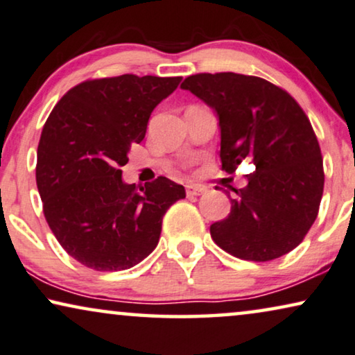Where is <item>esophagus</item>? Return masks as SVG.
Returning <instances> with one entry per match:
<instances>
[{
  "mask_svg": "<svg viewBox=\"0 0 355 355\" xmlns=\"http://www.w3.org/2000/svg\"><path fill=\"white\" fill-rule=\"evenodd\" d=\"M206 190L200 185H187V195L188 196H200Z\"/></svg>",
  "mask_w": 355,
  "mask_h": 355,
  "instance_id": "obj_1",
  "label": "esophagus"
}]
</instances>
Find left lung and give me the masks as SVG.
<instances>
[{"label":"left lung","instance_id":"obj_1","mask_svg":"<svg viewBox=\"0 0 355 355\" xmlns=\"http://www.w3.org/2000/svg\"><path fill=\"white\" fill-rule=\"evenodd\" d=\"M182 89L219 120L222 170L234 172L245 159L254 165L247 187L232 188L230 214L211 225L212 240L248 261L292 252L316 219L324 185L318 139L304 110L257 76L195 74Z\"/></svg>","mask_w":355,"mask_h":355}]
</instances>
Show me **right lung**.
Listing matches in <instances>:
<instances>
[{
    "mask_svg": "<svg viewBox=\"0 0 355 355\" xmlns=\"http://www.w3.org/2000/svg\"><path fill=\"white\" fill-rule=\"evenodd\" d=\"M182 78L123 74L63 96L42 130L37 188L51 232L69 257L96 271H123L157 247L162 217L185 188L165 177L128 185L121 165L150 113Z\"/></svg>",
    "mask_w": 355,
    "mask_h": 355,
    "instance_id": "obj_1",
    "label": "right lung"
}]
</instances>
